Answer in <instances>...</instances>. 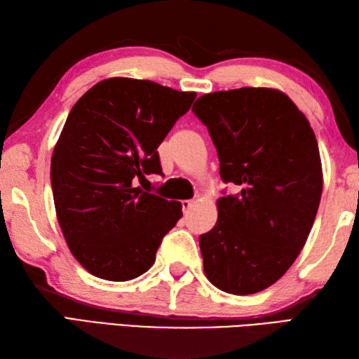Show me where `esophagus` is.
Segmentation results:
<instances>
[{"instance_id":"esophagus-1","label":"esophagus","mask_w":359,"mask_h":359,"mask_svg":"<svg viewBox=\"0 0 359 359\" xmlns=\"http://www.w3.org/2000/svg\"><path fill=\"white\" fill-rule=\"evenodd\" d=\"M191 207H193V201H182V210H184L185 215H188Z\"/></svg>"}]
</instances>
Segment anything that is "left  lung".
<instances>
[{
  "mask_svg": "<svg viewBox=\"0 0 359 359\" xmlns=\"http://www.w3.org/2000/svg\"><path fill=\"white\" fill-rule=\"evenodd\" d=\"M217 149L220 179L239 191L217 201L201 234L203 270L233 294L257 293L284 276L306 243L323 194L313 129L280 90L241 88L193 106Z\"/></svg>",
  "mask_w": 359,
  "mask_h": 359,
  "instance_id": "1",
  "label": "left lung"
}]
</instances>
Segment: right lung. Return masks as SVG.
I'll list each match as a JSON object with an SVG mask.
<instances>
[{
  "label": "right lung",
  "instance_id": "1",
  "mask_svg": "<svg viewBox=\"0 0 359 359\" xmlns=\"http://www.w3.org/2000/svg\"><path fill=\"white\" fill-rule=\"evenodd\" d=\"M194 98L116 77L71 109L52 154L50 185L71 253L94 276L123 282L148 271L182 217L180 202L148 191L147 175L163 174L157 148Z\"/></svg>",
  "mask_w": 359,
  "mask_h": 359
}]
</instances>
